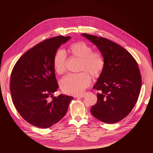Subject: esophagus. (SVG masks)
I'll list each match as a JSON object with an SVG mask.
<instances>
[{
  "label": "esophagus",
  "mask_w": 153,
  "mask_h": 153,
  "mask_svg": "<svg viewBox=\"0 0 153 153\" xmlns=\"http://www.w3.org/2000/svg\"><path fill=\"white\" fill-rule=\"evenodd\" d=\"M84 97H85L84 94H81L80 96H74L75 98H83Z\"/></svg>",
  "instance_id": "obj_1"
}]
</instances>
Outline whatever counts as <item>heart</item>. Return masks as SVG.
Segmentation results:
<instances>
[{
	"label": "heart",
	"instance_id": "b5f03b06",
	"mask_svg": "<svg viewBox=\"0 0 153 153\" xmlns=\"http://www.w3.org/2000/svg\"><path fill=\"white\" fill-rule=\"evenodd\" d=\"M69 51L73 56L80 60L79 70L86 72L68 75L62 80L60 86L65 93L77 96L90 85L91 79L89 73L93 77L100 76L105 66V61L100 52L93 51L92 47L84 42L73 43L70 47ZM67 63L66 54L63 50H58L53 60L56 72L59 74H64L67 71Z\"/></svg>",
	"mask_w": 153,
	"mask_h": 153
}]
</instances>
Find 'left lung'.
<instances>
[{
    "mask_svg": "<svg viewBox=\"0 0 153 153\" xmlns=\"http://www.w3.org/2000/svg\"><path fill=\"white\" fill-rule=\"evenodd\" d=\"M103 56L105 66L93 86L97 102L90 111L106 123H116L127 116L137 101L142 85L138 65L129 52L106 38L82 34Z\"/></svg>",
    "mask_w": 153,
    "mask_h": 153,
    "instance_id": "1",
    "label": "left lung"
}]
</instances>
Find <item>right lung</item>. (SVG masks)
<instances>
[{
    "instance_id": "right-lung-1",
    "label": "right lung",
    "mask_w": 153,
    "mask_h": 153,
    "mask_svg": "<svg viewBox=\"0 0 153 153\" xmlns=\"http://www.w3.org/2000/svg\"><path fill=\"white\" fill-rule=\"evenodd\" d=\"M71 37L56 36L43 41L17 60L10 79V91L16 110L27 122L47 128L62 119L73 97H53L59 85L53 60L57 50Z\"/></svg>"
}]
</instances>
